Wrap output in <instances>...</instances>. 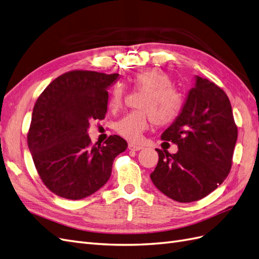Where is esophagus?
I'll list each match as a JSON object with an SVG mask.
<instances>
[{
  "label": "esophagus",
  "mask_w": 259,
  "mask_h": 259,
  "mask_svg": "<svg viewBox=\"0 0 259 259\" xmlns=\"http://www.w3.org/2000/svg\"><path fill=\"white\" fill-rule=\"evenodd\" d=\"M128 149L132 151H139V150H142L143 147L135 145V144H128Z\"/></svg>",
  "instance_id": "obj_1"
}]
</instances>
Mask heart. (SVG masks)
I'll return each mask as SVG.
<instances>
[{
  "mask_svg": "<svg viewBox=\"0 0 259 259\" xmlns=\"http://www.w3.org/2000/svg\"><path fill=\"white\" fill-rule=\"evenodd\" d=\"M131 81L138 90L145 92L138 104V108L143 110L124 115L116 122L115 130L122 137L135 142L148 128L151 119L156 125H166L173 122L182 111L183 97L171 88L170 77L158 68L138 72ZM123 98V86L115 84L108 100L109 109L117 110L122 106Z\"/></svg>",
  "mask_w": 259,
  "mask_h": 259,
  "instance_id": "1",
  "label": "heart"
}]
</instances>
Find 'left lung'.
Returning <instances> with one entry per match:
<instances>
[{"mask_svg": "<svg viewBox=\"0 0 259 259\" xmlns=\"http://www.w3.org/2000/svg\"><path fill=\"white\" fill-rule=\"evenodd\" d=\"M237 138L228 96L215 83L194 75L182 111L161 135L178 151L155 149L159 162L150 174L152 183L177 202L206 197L228 176Z\"/></svg>", "mask_w": 259, "mask_h": 259, "instance_id": "left-lung-1", "label": "left lung"}]
</instances>
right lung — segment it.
Wrapping results in <instances>:
<instances>
[{
	"mask_svg": "<svg viewBox=\"0 0 259 259\" xmlns=\"http://www.w3.org/2000/svg\"><path fill=\"white\" fill-rule=\"evenodd\" d=\"M120 74L70 71L55 79L37 98L28 147L42 182L61 198L80 200L95 193L111 176L113 160L126 150L122 137L92 146L90 121L104 119L108 90Z\"/></svg>",
	"mask_w": 259,
	"mask_h": 259,
	"instance_id": "obj_1",
	"label": "right lung"
}]
</instances>
